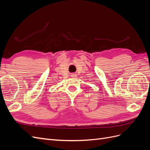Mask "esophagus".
<instances>
[{"instance_id":"34e87169","label":"esophagus","mask_w":150,"mask_h":150,"mask_svg":"<svg viewBox=\"0 0 150 150\" xmlns=\"http://www.w3.org/2000/svg\"><path fill=\"white\" fill-rule=\"evenodd\" d=\"M71 76H72V78H76L77 75H76V74H72L71 75Z\"/></svg>"}]
</instances>
